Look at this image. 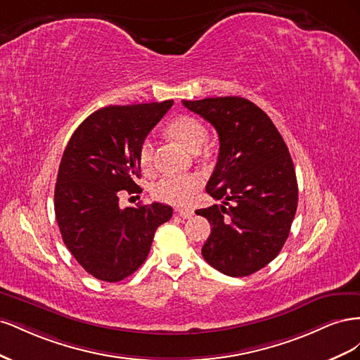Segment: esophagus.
<instances>
[{
	"label": "esophagus",
	"mask_w": 360,
	"mask_h": 360,
	"mask_svg": "<svg viewBox=\"0 0 360 360\" xmlns=\"http://www.w3.org/2000/svg\"><path fill=\"white\" fill-rule=\"evenodd\" d=\"M176 213L183 217V219H189V217L193 216V210L191 209H176Z\"/></svg>",
	"instance_id": "34e87169"
}]
</instances>
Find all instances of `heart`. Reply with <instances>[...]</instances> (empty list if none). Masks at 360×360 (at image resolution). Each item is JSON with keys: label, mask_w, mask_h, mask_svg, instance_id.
<instances>
[{"label": "heart", "mask_w": 360, "mask_h": 360, "mask_svg": "<svg viewBox=\"0 0 360 360\" xmlns=\"http://www.w3.org/2000/svg\"><path fill=\"white\" fill-rule=\"evenodd\" d=\"M167 134L179 144L184 146L191 151H198L207 141L205 126L191 115H180L174 118L167 127ZM139 165L144 172L153 169V146L150 141H144L138 151ZM202 186L200 176H184V177H167L158 181L153 186L155 198L168 204H188L193 195Z\"/></svg>", "instance_id": "obj_1"}]
</instances>
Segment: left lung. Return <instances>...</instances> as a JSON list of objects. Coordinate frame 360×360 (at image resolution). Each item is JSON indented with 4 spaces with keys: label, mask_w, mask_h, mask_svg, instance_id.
<instances>
[{
    "label": "left lung",
    "mask_w": 360,
    "mask_h": 360,
    "mask_svg": "<svg viewBox=\"0 0 360 360\" xmlns=\"http://www.w3.org/2000/svg\"><path fill=\"white\" fill-rule=\"evenodd\" d=\"M181 103L219 136L205 192L222 204L195 212L212 226L201 254L224 275H252L276 258L296 214L297 180L288 147L269 115L243 97Z\"/></svg>",
    "instance_id": "1"
}]
</instances>
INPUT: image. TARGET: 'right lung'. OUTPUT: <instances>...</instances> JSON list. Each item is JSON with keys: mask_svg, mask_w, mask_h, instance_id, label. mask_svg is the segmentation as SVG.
<instances>
[{"mask_svg": "<svg viewBox=\"0 0 360 360\" xmlns=\"http://www.w3.org/2000/svg\"><path fill=\"white\" fill-rule=\"evenodd\" d=\"M174 101L105 106L86 117L64 150L53 207L64 245L97 279L118 282L144 263L158 226L172 209L160 202L118 205L139 192L138 151Z\"/></svg>", "mask_w": 360, "mask_h": 360, "instance_id": "obj_1", "label": "right lung"}]
</instances>
